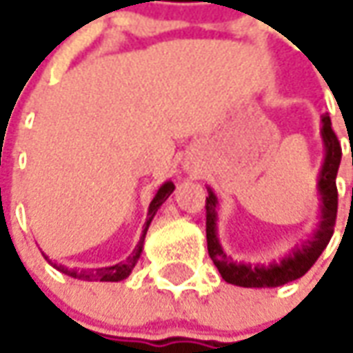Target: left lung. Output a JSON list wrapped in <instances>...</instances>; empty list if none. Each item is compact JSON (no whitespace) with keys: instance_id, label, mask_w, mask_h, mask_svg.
<instances>
[{"instance_id":"1","label":"left lung","mask_w":353,"mask_h":353,"mask_svg":"<svg viewBox=\"0 0 353 353\" xmlns=\"http://www.w3.org/2000/svg\"><path fill=\"white\" fill-rule=\"evenodd\" d=\"M321 121H323L321 137H323L325 144V159L323 167L319 171V182H317V192L321 196V221H319V228L316 230V234L308 243L292 249L291 254H287L283 261L272 262L268 266H264V264L254 266V264L232 261L224 252L221 241L216 237V203H219V199L212 194L211 188H207L209 192V197L205 199L207 251L226 283L237 285V287H279V285L294 281L316 264L319 254L325 251L327 243L331 241L334 222H336V209H339L336 172H339V165H341L342 148L336 134L332 131L329 116H323Z\"/></svg>"}]
</instances>
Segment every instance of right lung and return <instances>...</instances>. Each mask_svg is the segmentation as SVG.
Returning <instances> with one entry per match:
<instances>
[{
  "instance_id": "obj_1",
  "label": "right lung",
  "mask_w": 353,
  "mask_h": 353,
  "mask_svg": "<svg viewBox=\"0 0 353 353\" xmlns=\"http://www.w3.org/2000/svg\"><path fill=\"white\" fill-rule=\"evenodd\" d=\"M172 190H174V184L172 182H165L161 188L157 190L156 197L152 199V203H150L148 209V221L144 224V232H142V237L139 245L134 247V251L125 259L123 262H119V264H114V266H106V268H99V270H87V272H76V270H68L64 268V266H57L54 264V268L61 270L62 274H66V276L77 277V279H85V281H92V279H99V281H123L125 277H129V274L134 268V264L137 261L141 259V252H142V245H144V237H146V232H148V226L152 219H154V214L157 212V209L163 205V201L167 197L171 196Z\"/></svg>"
}]
</instances>
